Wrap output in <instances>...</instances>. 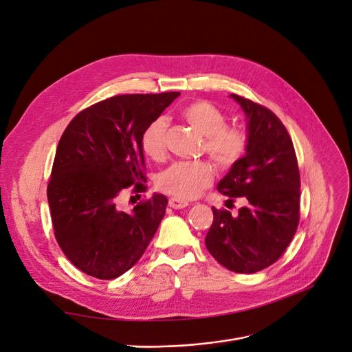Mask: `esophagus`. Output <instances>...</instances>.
Returning <instances> with one entry per match:
<instances>
[{"instance_id": "34e87169", "label": "esophagus", "mask_w": 352, "mask_h": 352, "mask_svg": "<svg viewBox=\"0 0 352 352\" xmlns=\"http://www.w3.org/2000/svg\"><path fill=\"white\" fill-rule=\"evenodd\" d=\"M168 206L172 207L173 210H182V208L188 207V201H184V199H180V198H170Z\"/></svg>"}]
</instances>
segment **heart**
<instances>
[{"instance_id":"b5f03b06","label":"heart","mask_w":352,"mask_h":352,"mask_svg":"<svg viewBox=\"0 0 352 352\" xmlns=\"http://www.w3.org/2000/svg\"><path fill=\"white\" fill-rule=\"evenodd\" d=\"M182 113L186 122L206 136L204 151L219 167L229 168L243 157L248 144L247 135L238 127L226 126L225 114L214 104L195 101L186 105ZM167 124V117L160 116L146 126L142 133V148L148 157L163 158ZM212 176V166L207 162L175 163L160 173L157 185L163 192L175 198L192 199L211 185Z\"/></svg>"}]
</instances>
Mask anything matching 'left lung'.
Returning a JSON list of instances; mask_svg holds the SVG:
<instances>
[{
    "label": "left lung",
    "mask_w": 352,
    "mask_h": 352,
    "mask_svg": "<svg viewBox=\"0 0 352 352\" xmlns=\"http://www.w3.org/2000/svg\"><path fill=\"white\" fill-rule=\"evenodd\" d=\"M247 119V150L217 189L243 197L247 206L233 217L212 207L206 247L223 267L255 273L278 261L300 221V170L289 133L269 109L230 94Z\"/></svg>",
    "instance_id": "obj_1"
}]
</instances>
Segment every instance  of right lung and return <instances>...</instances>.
<instances>
[{"label":"right lung","instance_id":"right-lung-1","mask_svg":"<svg viewBox=\"0 0 352 352\" xmlns=\"http://www.w3.org/2000/svg\"><path fill=\"white\" fill-rule=\"evenodd\" d=\"M179 95H117L80 111L61 135L47 189L52 228L66 257L92 278L133 267L166 214L163 194L132 211L119 199L131 185L145 190L142 133Z\"/></svg>","mask_w":352,"mask_h":352}]
</instances>
